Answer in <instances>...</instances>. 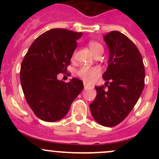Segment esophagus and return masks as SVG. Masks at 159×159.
<instances>
[{
    "instance_id": "1",
    "label": "esophagus",
    "mask_w": 159,
    "mask_h": 159,
    "mask_svg": "<svg viewBox=\"0 0 159 159\" xmlns=\"http://www.w3.org/2000/svg\"><path fill=\"white\" fill-rule=\"evenodd\" d=\"M84 89H88L90 87V85H89V84H87L85 82H84Z\"/></svg>"
}]
</instances>
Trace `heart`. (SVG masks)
Returning a JSON list of instances; mask_svg holds the SVG:
<instances>
[{
  "instance_id": "obj_1",
  "label": "heart",
  "mask_w": 159,
  "mask_h": 159,
  "mask_svg": "<svg viewBox=\"0 0 159 159\" xmlns=\"http://www.w3.org/2000/svg\"><path fill=\"white\" fill-rule=\"evenodd\" d=\"M89 47L91 52L94 54V55L99 54V53H103L104 48L103 46L95 41H91L89 42ZM100 73V70L98 68H90V67H81L78 71V75L81 77L85 82H90L94 78Z\"/></svg>"
}]
</instances>
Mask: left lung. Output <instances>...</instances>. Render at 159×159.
<instances>
[{
	"mask_svg": "<svg viewBox=\"0 0 159 159\" xmlns=\"http://www.w3.org/2000/svg\"><path fill=\"white\" fill-rule=\"evenodd\" d=\"M104 40L109 51L108 68L102 75L106 82L95 87L97 95L90 109L98 124L114 127L137 103L145 86V71L139 49L127 36L113 30Z\"/></svg>",
	"mask_w": 159,
	"mask_h": 159,
	"instance_id": "left-lung-1",
	"label": "left lung"
}]
</instances>
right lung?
Returning a JSON list of instances; mask_svg holds the SVG:
<instances>
[{
    "instance_id": "add662e5",
    "label": "right lung",
    "mask_w": 159,
    "mask_h": 159,
    "mask_svg": "<svg viewBox=\"0 0 159 159\" xmlns=\"http://www.w3.org/2000/svg\"><path fill=\"white\" fill-rule=\"evenodd\" d=\"M82 33L54 28L44 32L30 46L21 63L20 83L25 99L34 115L53 122L68 114L84 84L72 78L68 83L57 80L67 70Z\"/></svg>"
}]
</instances>
